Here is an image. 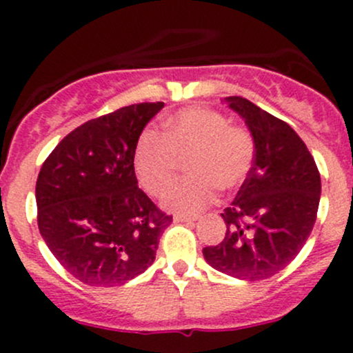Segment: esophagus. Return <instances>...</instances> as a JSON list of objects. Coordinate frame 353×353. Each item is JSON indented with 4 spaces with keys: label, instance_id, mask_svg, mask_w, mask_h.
<instances>
[{
    "label": "esophagus",
    "instance_id": "obj_1",
    "mask_svg": "<svg viewBox=\"0 0 353 353\" xmlns=\"http://www.w3.org/2000/svg\"><path fill=\"white\" fill-rule=\"evenodd\" d=\"M196 216H191V215H174V222L176 223H183V222H194Z\"/></svg>",
    "mask_w": 353,
    "mask_h": 353
}]
</instances>
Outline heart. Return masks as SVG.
Instances as JSON below:
<instances>
[{
    "label": "heart",
    "instance_id": "heart-1",
    "mask_svg": "<svg viewBox=\"0 0 353 353\" xmlns=\"http://www.w3.org/2000/svg\"><path fill=\"white\" fill-rule=\"evenodd\" d=\"M256 159L251 131L230 124L210 108L179 110L163 121V134L147 130L134 150V170L141 186L160 196L176 177L181 160H190V176L177 181L162 203L176 213H196L216 198L219 190L234 191L248 179Z\"/></svg>",
    "mask_w": 353,
    "mask_h": 353
}]
</instances>
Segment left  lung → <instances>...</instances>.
Masks as SVG:
<instances>
[{
	"instance_id": "1",
	"label": "left lung",
	"mask_w": 353,
	"mask_h": 353,
	"mask_svg": "<svg viewBox=\"0 0 353 353\" xmlns=\"http://www.w3.org/2000/svg\"><path fill=\"white\" fill-rule=\"evenodd\" d=\"M225 101L254 137L256 159L222 213L225 237L206 245L203 256L225 275L256 282L276 275L305 244L318 215L321 177L311 152L285 121L244 97Z\"/></svg>"
}]
</instances>
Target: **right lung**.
Segmentation results:
<instances>
[{
  "instance_id": "right-lung-1",
  "label": "right lung",
  "mask_w": 353,
  "mask_h": 353,
  "mask_svg": "<svg viewBox=\"0 0 353 353\" xmlns=\"http://www.w3.org/2000/svg\"><path fill=\"white\" fill-rule=\"evenodd\" d=\"M162 108L141 102L87 121L42 163L39 232L63 268L87 285L116 287L141 275L172 222L134 174L138 138Z\"/></svg>"
}]
</instances>
